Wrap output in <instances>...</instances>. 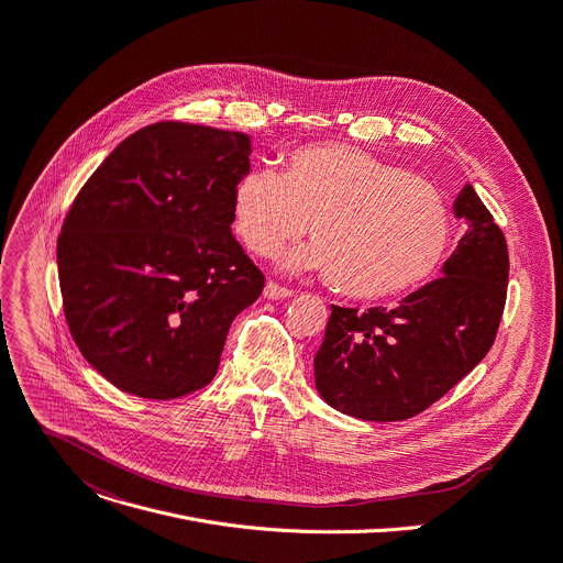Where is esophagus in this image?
I'll return each mask as SVG.
<instances>
[{"label":"esophagus","mask_w":563,"mask_h":563,"mask_svg":"<svg viewBox=\"0 0 563 563\" xmlns=\"http://www.w3.org/2000/svg\"><path fill=\"white\" fill-rule=\"evenodd\" d=\"M291 294H294L291 289H287V287L274 283V280H269V283L265 285V296H267V298H287V296H291Z\"/></svg>","instance_id":"esophagus-1"}]
</instances>
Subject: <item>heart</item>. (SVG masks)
<instances>
[{"instance_id": "heart-1", "label": "heart", "mask_w": 563, "mask_h": 563, "mask_svg": "<svg viewBox=\"0 0 563 563\" xmlns=\"http://www.w3.org/2000/svg\"><path fill=\"white\" fill-rule=\"evenodd\" d=\"M233 224L261 258L312 224L317 244L291 253L287 267L325 272L336 291L360 300L397 298L431 280L455 231L438 186L341 143L294 150L283 175L246 170L233 188Z\"/></svg>"}]
</instances>
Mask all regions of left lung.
I'll list each match as a JSON object with an SVG mask.
<instances>
[{
  "mask_svg": "<svg viewBox=\"0 0 563 563\" xmlns=\"http://www.w3.org/2000/svg\"><path fill=\"white\" fill-rule=\"evenodd\" d=\"M455 216L470 229L442 278L395 310L332 305L314 377L341 413L371 422L420 416L494 345L507 298V242L472 184L457 195Z\"/></svg>",
  "mask_w": 563,
  "mask_h": 563,
  "instance_id": "left-lung-1",
  "label": "left lung"
}]
</instances>
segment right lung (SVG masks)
<instances>
[{
  "label": "right lung",
  "mask_w": 563,
  "mask_h": 563,
  "mask_svg": "<svg viewBox=\"0 0 563 563\" xmlns=\"http://www.w3.org/2000/svg\"><path fill=\"white\" fill-rule=\"evenodd\" d=\"M251 136L181 121L128 136L78 190L58 238L63 312L117 388L175 399L211 384L265 274L235 240Z\"/></svg>",
  "instance_id": "obj_1"
}]
</instances>
